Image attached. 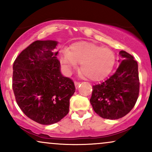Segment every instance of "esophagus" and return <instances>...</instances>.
Returning <instances> with one entry per match:
<instances>
[{"label": "esophagus", "instance_id": "34e87169", "mask_svg": "<svg viewBox=\"0 0 152 152\" xmlns=\"http://www.w3.org/2000/svg\"><path fill=\"white\" fill-rule=\"evenodd\" d=\"M74 84H75V86H76V88H77L78 87V86H79L80 82H78V81H75V82H74Z\"/></svg>", "mask_w": 152, "mask_h": 152}]
</instances>
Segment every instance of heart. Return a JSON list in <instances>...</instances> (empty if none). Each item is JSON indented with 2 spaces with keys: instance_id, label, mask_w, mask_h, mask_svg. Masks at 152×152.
Returning <instances> with one entry per match:
<instances>
[{
  "instance_id": "heart-1",
  "label": "heart",
  "mask_w": 152,
  "mask_h": 152,
  "mask_svg": "<svg viewBox=\"0 0 152 152\" xmlns=\"http://www.w3.org/2000/svg\"><path fill=\"white\" fill-rule=\"evenodd\" d=\"M116 57L114 52L88 42L76 43L71 50L64 49L61 56V61L67 71H70L81 64L82 77L94 81L105 78L112 71Z\"/></svg>"
}]
</instances>
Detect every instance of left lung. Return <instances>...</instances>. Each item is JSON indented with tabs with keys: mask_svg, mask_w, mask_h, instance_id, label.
Instances as JSON below:
<instances>
[{
	"mask_svg": "<svg viewBox=\"0 0 152 152\" xmlns=\"http://www.w3.org/2000/svg\"><path fill=\"white\" fill-rule=\"evenodd\" d=\"M119 66L112 76L93 86L90 103L96 113L107 119H118L129 113L139 93L138 64L124 50L119 52Z\"/></svg>",
	"mask_w": 152,
	"mask_h": 152,
	"instance_id": "1",
	"label": "left lung"
}]
</instances>
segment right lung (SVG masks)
I'll return each instance as SVG.
<instances>
[{"label":"right lung","instance_id":"right-lung-1","mask_svg":"<svg viewBox=\"0 0 152 152\" xmlns=\"http://www.w3.org/2000/svg\"><path fill=\"white\" fill-rule=\"evenodd\" d=\"M58 42L36 41L13 63V90L20 109L33 121L44 125L57 123L69 111L74 83L60 71Z\"/></svg>","mask_w":152,"mask_h":152}]
</instances>
